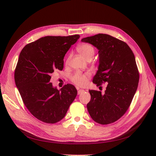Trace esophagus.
<instances>
[{
  "mask_svg": "<svg viewBox=\"0 0 156 156\" xmlns=\"http://www.w3.org/2000/svg\"><path fill=\"white\" fill-rule=\"evenodd\" d=\"M83 92H84V90H83V89H79L78 91H77V94H81Z\"/></svg>",
  "mask_w": 156,
  "mask_h": 156,
  "instance_id": "34e87169",
  "label": "esophagus"
}]
</instances>
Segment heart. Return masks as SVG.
Returning a JSON list of instances; mask_svg holds the SVG:
<instances>
[{
    "label": "heart",
    "mask_w": 156,
    "mask_h": 156,
    "mask_svg": "<svg viewBox=\"0 0 156 156\" xmlns=\"http://www.w3.org/2000/svg\"><path fill=\"white\" fill-rule=\"evenodd\" d=\"M77 50L79 53L81 54L85 59L92 58L95 53V50L94 48L89 44H82L80 45ZM88 74H82L81 73H76L72 77V81L77 86H83L87 83Z\"/></svg>",
    "instance_id": "obj_1"
}]
</instances>
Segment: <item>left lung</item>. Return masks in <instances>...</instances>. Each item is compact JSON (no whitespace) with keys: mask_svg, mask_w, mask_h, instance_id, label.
<instances>
[{"mask_svg":"<svg viewBox=\"0 0 156 156\" xmlns=\"http://www.w3.org/2000/svg\"><path fill=\"white\" fill-rule=\"evenodd\" d=\"M81 41L98 50V69L92 82L98 87L107 83L104 94L90 90L88 111L98 124L113 123L125 114L138 87L139 73L134 54L124 41L105 34L84 37Z\"/></svg>","mask_w":156,"mask_h":156,"instance_id":"8db88e82","label":"left lung"}]
</instances>
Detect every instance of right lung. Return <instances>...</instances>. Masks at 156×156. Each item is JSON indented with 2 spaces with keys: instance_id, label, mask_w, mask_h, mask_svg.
Returning a JSON list of instances; mask_svg holds the SVG:
<instances>
[{
  "instance_id": "obj_1",
  "label": "right lung",
  "mask_w": 156,
  "mask_h": 156,
  "mask_svg": "<svg viewBox=\"0 0 156 156\" xmlns=\"http://www.w3.org/2000/svg\"><path fill=\"white\" fill-rule=\"evenodd\" d=\"M79 37H42L25 45L19 56L14 74L16 87L28 110L45 123L62 120L77 94L72 84L58 90L49 82L54 71L63 69L66 53Z\"/></svg>"
}]
</instances>
